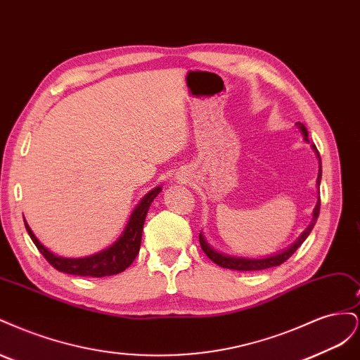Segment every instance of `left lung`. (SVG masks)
Returning a JSON list of instances; mask_svg holds the SVG:
<instances>
[{
  "label": "left lung",
  "mask_w": 360,
  "mask_h": 360,
  "mask_svg": "<svg viewBox=\"0 0 360 360\" xmlns=\"http://www.w3.org/2000/svg\"><path fill=\"white\" fill-rule=\"evenodd\" d=\"M296 126L300 129V132L303 135V139L308 141V130L304 127L303 123H296ZM312 150L315 151V156L319 158V177H317V188H319V195H320V180H321V159H320V153L317 147L312 144ZM320 214V197L317 201V205H315L314 213H312V221L309 224V226L304 230L300 237L297 238L296 242H294L291 246H288L285 250H282V252L274 255V257H269V258H259V259H250V258H243V257H231V255H225L217 252L216 249H213L209 243H207L205 237L202 236V233H200V245L202 248V250L205 252V255L209 257L213 263H216L217 266H221L224 269H231V270H242V271H248V270H263V269H269V267H276L281 266L284 261H287L294 252H296V249L304 242V238L309 236V233L312 231V228L317 222V217Z\"/></svg>",
  "instance_id": "8db88e82"
}]
</instances>
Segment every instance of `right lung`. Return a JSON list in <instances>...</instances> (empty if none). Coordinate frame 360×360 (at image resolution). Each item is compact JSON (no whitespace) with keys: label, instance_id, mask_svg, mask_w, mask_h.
I'll return each mask as SVG.
<instances>
[{"label":"right lung","instance_id":"add662e5","mask_svg":"<svg viewBox=\"0 0 360 360\" xmlns=\"http://www.w3.org/2000/svg\"><path fill=\"white\" fill-rule=\"evenodd\" d=\"M162 191L160 186L150 191L139 204L135 207V210L130 214V219L124 228L123 234L120 236L118 240L108 249L102 250L99 254H94L85 258H64L52 254L48 248L43 246L39 238L31 231L27 221L25 228L31 237L32 243L37 246L40 254L48 259V263L56 267L58 271H64L69 275H79V276H93V278H103L122 274L130 264L134 263L139 252L141 237H143V228L146 222V216L148 212L150 204L158 197V193Z\"/></svg>","mask_w":360,"mask_h":360}]
</instances>
